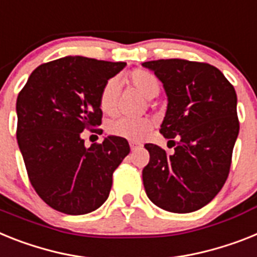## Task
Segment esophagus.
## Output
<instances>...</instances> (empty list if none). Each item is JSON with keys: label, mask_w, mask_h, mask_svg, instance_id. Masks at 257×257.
I'll use <instances>...</instances> for the list:
<instances>
[{"label": "esophagus", "mask_w": 257, "mask_h": 257, "mask_svg": "<svg viewBox=\"0 0 257 257\" xmlns=\"http://www.w3.org/2000/svg\"><path fill=\"white\" fill-rule=\"evenodd\" d=\"M129 146H131V150H136V149L141 148V144H140V142H136V141H131L129 142Z\"/></svg>", "instance_id": "34e87169"}]
</instances>
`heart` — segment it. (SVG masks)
<instances>
[{"label":"heart","mask_w":257,"mask_h":257,"mask_svg":"<svg viewBox=\"0 0 257 257\" xmlns=\"http://www.w3.org/2000/svg\"><path fill=\"white\" fill-rule=\"evenodd\" d=\"M129 85H132L145 99H153L159 94L161 83L153 73L145 69H136L126 77ZM118 95V83L116 79H109L103 86L99 94V107L104 113L112 115L116 111V103ZM153 128V120L144 118L117 117L109 120L105 125L107 132L115 137H121L131 141H140Z\"/></svg>","instance_id":"heart-1"}]
</instances>
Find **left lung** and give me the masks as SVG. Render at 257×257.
<instances>
[{
    "instance_id": "left-lung-1",
    "label": "left lung",
    "mask_w": 257,
    "mask_h": 257,
    "mask_svg": "<svg viewBox=\"0 0 257 257\" xmlns=\"http://www.w3.org/2000/svg\"><path fill=\"white\" fill-rule=\"evenodd\" d=\"M163 83L169 104L161 133L169 155L146 144L150 161L142 180L150 201L172 213H191L212 201L225 184L239 133L236 92L221 70L180 59L144 62Z\"/></svg>"
}]
</instances>
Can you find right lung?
Segmentation results:
<instances>
[{
  "label": "right lung",
  "instance_id": "obj_1",
  "mask_svg": "<svg viewBox=\"0 0 257 257\" xmlns=\"http://www.w3.org/2000/svg\"><path fill=\"white\" fill-rule=\"evenodd\" d=\"M125 62L68 56L42 64L17 99V140L32 187L65 214L94 212L108 198L112 174L129 154L128 141L107 136L85 146L81 133L102 124L99 94Z\"/></svg>",
  "mask_w": 257,
  "mask_h": 257
}]
</instances>
